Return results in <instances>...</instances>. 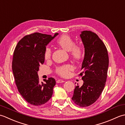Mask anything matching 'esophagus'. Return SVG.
<instances>
[{"instance_id": "esophagus-1", "label": "esophagus", "mask_w": 125, "mask_h": 125, "mask_svg": "<svg viewBox=\"0 0 125 125\" xmlns=\"http://www.w3.org/2000/svg\"><path fill=\"white\" fill-rule=\"evenodd\" d=\"M57 83H63L64 82V81L62 80V79H58V80L56 81Z\"/></svg>"}]
</instances>
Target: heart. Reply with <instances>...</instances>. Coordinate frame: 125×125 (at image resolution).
Returning <instances> with one entry per match:
<instances>
[{"mask_svg":"<svg viewBox=\"0 0 125 125\" xmlns=\"http://www.w3.org/2000/svg\"><path fill=\"white\" fill-rule=\"evenodd\" d=\"M57 44L69 52L70 56L73 60L80 61L83 59L85 55L84 47L80 44H75V42L70 36L67 34L61 35L56 41ZM52 49L49 47H46L44 51V58L45 60H49L52 56ZM73 67L71 64H65L56 67L55 72L57 75L66 77L68 76Z\"/></svg>","mask_w":125,"mask_h":125,"instance_id":"heart-1","label":"heart"}]
</instances>
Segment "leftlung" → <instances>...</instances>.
Segmentation results:
<instances>
[{"mask_svg":"<svg viewBox=\"0 0 125 125\" xmlns=\"http://www.w3.org/2000/svg\"><path fill=\"white\" fill-rule=\"evenodd\" d=\"M80 36L85 56L79 76L84 83L81 87L75 86L72 100L79 106L86 107L96 102L104 89L109 59L106 47L95 33L84 31Z\"/></svg>","mask_w":125,"mask_h":125,"instance_id":"1","label":"left lung"}]
</instances>
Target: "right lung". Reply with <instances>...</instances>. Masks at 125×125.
Returning a JSON list of instances; mask_svg holds the SVG:
<instances>
[{
  "mask_svg": "<svg viewBox=\"0 0 125 125\" xmlns=\"http://www.w3.org/2000/svg\"><path fill=\"white\" fill-rule=\"evenodd\" d=\"M34 33L23 37L15 47L12 70L19 92L30 104L40 106L52 98L56 81L52 77L39 81V66L44 62V51L49 42L57 36Z\"/></svg>",
  "mask_w": 125,
  "mask_h": 125,
  "instance_id": "obj_1",
  "label": "right lung"
}]
</instances>
